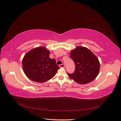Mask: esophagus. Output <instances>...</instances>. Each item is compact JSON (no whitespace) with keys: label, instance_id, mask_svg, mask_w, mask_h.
<instances>
[{"label":"esophagus","instance_id":"1","mask_svg":"<svg viewBox=\"0 0 121 121\" xmlns=\"http://www.w3.org/2000/svg\"><path fill=\"white\" fill-rule=\"evenodd\" d=\"M59 67L61 68H64L65 67V64H61V65H59Z\"/></svg>","mask_w":121,"mask_h":121}]
</instances>
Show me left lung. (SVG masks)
Returning a JSON list of instances; mask_svg holds the SVG:
<instances>
[{
  "label": "left lung",
  "instance_id": "1",
  "mask_svg": "<svg viewBox=\"0 0 121 121\" xmlns=\"http://www.w3.org/2000/svg\"><path fill=\"white\" fill-rule=\"evenodd\" d=\"M70 57L75 64V72L68 74L71 79L78 84L92 82L98 76L100 63L97 57L85 47L78 46L70 52Z\"/></svg>",
  "mask_w": 121,
  "mask_h": 121
}]
</instances>
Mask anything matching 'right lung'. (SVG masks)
I'll list each match as a JSON object with an SVG mask.
<instances>
[{"label":"right lung","instance_id":"obj_1","mask_svg":"<svg viewBox=\"0 0 121 121\" xmlns=\"http://www.w3.org/2000/svg\"><path fill=\"white\" fill-rule=\"evenodd\" d=\"M50 52L44 46L36 47L26 53L22 60L23 71L32 81L43 83L52 79L60 69Z\"/></svg>","mask_w":121,"mask_h":121}]
</instances>
